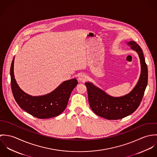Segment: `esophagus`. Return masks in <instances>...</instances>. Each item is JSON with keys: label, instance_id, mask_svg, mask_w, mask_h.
Masks as SVG:
<instances>
[{"label": "esophagus", "instance_id": "esophagus-1", "mask_svg": "<svg viewBox=\"0 0 157 157\" xmlns=\"http://www.w3.org/2000/svg\"><path fill=\"white\" fill-rule=\"evenodd\" d=\"M78 79H79L80 81L84 82H85V81L87 80V77H86V75H85V74H82V75H80L79 76Z\"/></svg>", "mask_w": 157, "mask_h": 157}]
</instances>
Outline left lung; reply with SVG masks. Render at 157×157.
I'll list each match as a JSON object with an SVG mask.
<instances>
[{"label": "left lung", "mask_w": 157, "mask_h": 157, "mask_svg": "<svg viewBox=\"0 0 157 157\" xmlns=\"http://www.w3.org/2000/svg\"><path fill=\"white\" fill-rule=\"evenodd\" d=\"M128 44L137 52L141 63L139 80L129 94L120 97H113L91 83H85L91 109L96 115L108 120L121 119L135 112L141 103L147 85L148 71L143 50L134 41Z\"/></svg>", "instance_id": "left-lung-1"}]
</instances>
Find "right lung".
<instances>
[{"label": "right lung", "mask_w": 157, "mask_h": 157, "mask_svg": "<svg viewBox=\"0 0 157 157\" xmlns=\"http://www.w3.org/2000/svg\"><path fill=\"white\" fill-rule=\"evenodd\" d=\"M14 60L10 69L11 86L16 101L23 110L40 119L54 117L63 112L72 90L78 84L77 80L65 81L48 94L33 97L24 92L17 84L13 71Z\"/></svg>", "instance_id": "1"}]
</instances>
